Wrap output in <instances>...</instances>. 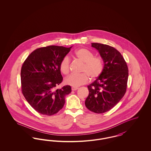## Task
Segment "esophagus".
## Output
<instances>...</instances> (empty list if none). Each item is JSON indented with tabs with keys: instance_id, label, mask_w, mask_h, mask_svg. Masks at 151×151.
<instances>
[{
	"instance_id": "1",
	"label": "esophagus",
	"mask_w": 151,
	"mask_h": 151,
	"mask_svg": "<svg viewBox=\"0 0 151 151\" xmlns=\"http://www.w3.org/2000/svg\"><path fill=\"white\" fill-rule=\"evenodd\" d=\"M72 91H76L77 89H79V88L78 87H75V86H73L72 87Z\"/></svg>"
}]
</instances>
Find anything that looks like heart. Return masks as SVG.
I'll use <instances>...</instances> for the list:
<instances>
[{"mask_svg":"<svg viewBox=\"0 0 151 151\" xmlns=\"http://www.w3.org/2000/svg\"><path fill=\"white\" fill-rule=\"evenodd\" d=\"M75 55L84 63L79 75L71 74L65 79V84L71 86H79L86 84L89 80L96 79L103 71L104 63L100 57H94L93 54L90 51L81 48L75 52ZM59 69L64 75H67L70 70V60L67 56L63 58L59 63Z\"/></svg>","mask_w":151,"mask_h":151,"instance_id":"1","label":"heart"}]
</instances>
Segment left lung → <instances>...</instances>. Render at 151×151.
Returning a JSON list of instances; mask_svg holds the SVG:
<instances>
[{
    "mask_svg": "<svg viewBox=\"0 0 151 151\" xmlns=\"http://www.w3.org/2000/svg\"><path fill=\"white\" fill-rule=\"evenodd\" d=\"M99 51L104 66L100 76L88 86L85 105L90 111L104 113L114 108L126 93L129 76L127 63L121 54L108 45L92 43Z\"/></svg>",
    "mask_w": 151,
    "mask_h": 151,
    "instance_id": "obj_1",
    "label": "left lung"
}]
</instances>
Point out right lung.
Returning <instances> with one entry per match:
<instances>
[{
	"label": "right lung",
	"mask_w": 151,
	"mask_h": 151,
	"mask_svg": "<svg viewBox=\"0 0 151 151\" xmlns=\"http://www.w3.org/2000/svg\"><path fill=\"white\" fill-rule=\"evenodd\" d=\"M72 47L51 45L37 49L22 65V93L29 105L40 114L57 113L65 105V96L71 92L70 86L61 89H56V86L63 81L59 63Z\"/></svg>",
	"instance_id": "add662e5"
}]
</instances>
